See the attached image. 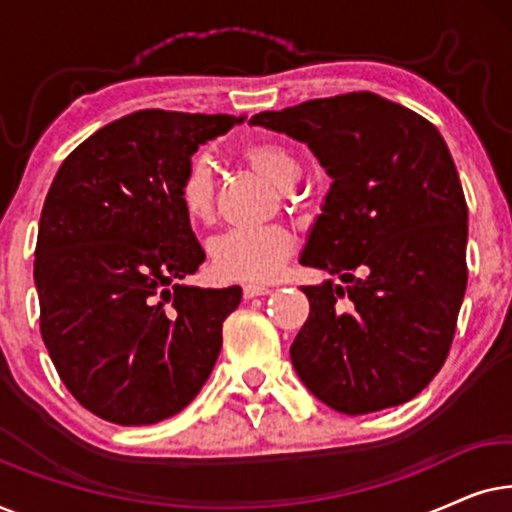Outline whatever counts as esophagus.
Here are the masks:
<instances>
[{"mask_svg": "<svg viewBox=\"0 0 512 512\" xmlns=\"http://www.w3.org/2000/svg\"><path fill=\"white\" fill-rule=\"evenodd\" d=\"M242 293H244V298H256V296H268L270 289H268V286H261V284H247L242 289Z\"/></svg>", "mask_w": 512, "mask_h": 512, "instance_id": "1", "label": "esophagus"}]
</instances>
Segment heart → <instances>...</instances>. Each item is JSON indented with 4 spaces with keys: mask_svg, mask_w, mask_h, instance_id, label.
Returning a JSON list of instances; mask_svg holds the SVG:
<instances>
[{
    "mask_svg": "<svg viewBox=\"0 0 512 512\" xmlns=\"http://www.w3.org/2000/svg\"><path fill=\"white\" fill-rule=\"evenodd\" d=\"M247 163L277 186H291L300 179L298 158L282 144L256 142L242 151ZM179 205L193 226L214 216V177L205 158L191 160L179 181ZM293 235L284 226L228 230L212 242V263L219 275L237 282H270L284 268L293 251Z\"/></svg>",
    "mask_w": 512,
    "mask_h": 512,
    "instance_id": "b5f03b06",
    "label": "heart"
}]
</instances>
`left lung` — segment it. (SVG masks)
I'll use <instances>...</instances> for the list:
<instances>
[{
  "mask_svg": "<svg viewBox=\"0 0 512 512\" xmlns=\"http://www.w3.org/2000/svg\"><path fill=\"white\" fill-rule=\"evenodd\" d=\"M249 123L307 144L333 179L300 263L342 284L303 286L298 377L345 415L410 401L443 368L468 282V209L445 139L375 93L261 111Z\"/></svg>",
  "mask_w": 512,
  "mask_h": 512,
  "instance_id": "obj_1",
  "label": "left lung"
}]
</instances>
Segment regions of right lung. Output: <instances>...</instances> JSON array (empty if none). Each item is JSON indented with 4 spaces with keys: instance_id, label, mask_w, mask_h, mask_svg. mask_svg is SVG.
Segmentation results:
<instances>
[{
    "instance_id": "1",
    "label": "right lung",
    "mask_w": 512,
    "mask_h": 512,
    "mask_svg": "<svg viewBox=\"0 0 512 512\" xmlns=\"http://www.w3.org/2000/svg\"><path fill=\"white\" fill-rule=\"evenodd\" d=\"M242 121L135 111L76 146L48 188L34 251L41 338L69 394L107 422L177 415L219 359L242 289L181 284L205 251L177 193L198 146Z\"/></svg>"
}]
</instances>
